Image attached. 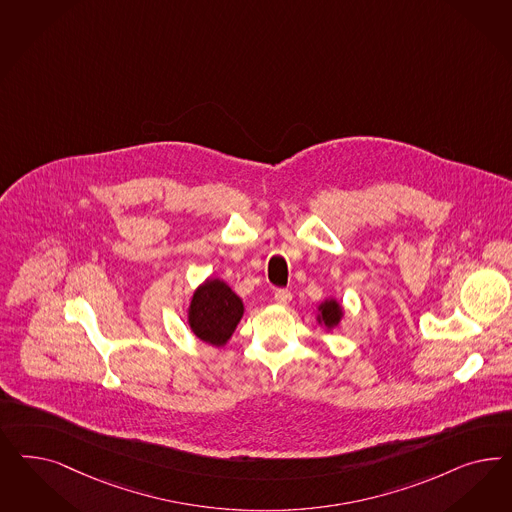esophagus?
Here are the masks:
<instances>
[{
	"instance_id": "obj_1",
	"label": "esophagus",
	"mask_w": 512,
	"mask_h": 512,
	"mask_svg": "<svg viewBox=\"0 0 512 512\" xmlns=\"http://www.w3.org/2000/svg\"><path fill=\"white\" fill-rule=\"evenodd\" d=\"M275 301H277L279 305H288V303L292 301V292H288V290H277V292H275Z\"/></svg>"
}]
</instances>
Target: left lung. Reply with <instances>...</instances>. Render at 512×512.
Instances as JSON below:
<instances>
[{
  "label": "left lung",
  "instance_id": "8db88e82",
  "mask_svg": "<svg viewBox=\"0 0 512 512\" xmlns=\"http://www.w3.org/2000/svg\"><path fill=\"white\" fill-rule=\"evenodd\" d=\"M345 318V307L337 297H326L316 305V324L322 326L326 333L335 330Z\"/></svg>",
  "mask_w": 512,
  "mask_h": 512
}]
</instances>
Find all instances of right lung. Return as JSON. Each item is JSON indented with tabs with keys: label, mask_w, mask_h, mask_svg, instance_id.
<instances>
[{
	"label": "right lung",
	"mask_w": 512,
	"mask_h": 512,
	"mask_svg": "<svg viewBox=\"0 0 512 512\" xmlns=\"http://www.w3.org/2000/svg\"><path fill=\"white\" fill-rule=\"evenodd\" d=\"M243 314L245 303L231 290L230 284L218 277H209L190 297L186 320L199 341L218 348L228 345Z\"/></svg>",
	"instance_id": "1"
}]
</instances>
